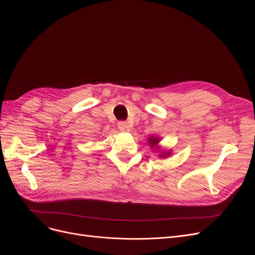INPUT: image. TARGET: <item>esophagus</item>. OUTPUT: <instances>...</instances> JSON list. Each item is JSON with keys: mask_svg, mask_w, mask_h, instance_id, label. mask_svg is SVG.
I'll return each instance as SVG.
<instances>
[{"mask_svg": "<svg viewBox=\"0 0 255 255\" xmlns=\"http://www.w3.org/2000/svg\"><path fill=\"white\" fill-rule=\"evenodd\" d=\"M118 127H119L120 131H122V132H128L130 130L129 125L127 124V122H124V121H122V122H119Z\"/></svg>", "mask_w": 255, "mask_h": 255, "instance_id": "esophagus-1", "label": "esophagus"}]
</instances>
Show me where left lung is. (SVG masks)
<instances>
[{
    "label": "left lung",
    "mask_w": 255,
    "mask_h": 255,
    "mask_svg": "<svg viewBox=\"0 0 255 255\" xmlns=\"http://www.w3.org/2000/svg\"><path fill=\"white\" fill-rule=\"evenodd\" d=\"M159 141H160L159 138L154 137V136H151V137L149 138V142H150V145H151V146H156V148H157V144H158ZM157 149H158V148H157ZM169 154H170V152H164V153L160 154V156H161V157H167V156H169Z\"/></svg>",
    "instance_id": "obj_1"
}]
</instances>
